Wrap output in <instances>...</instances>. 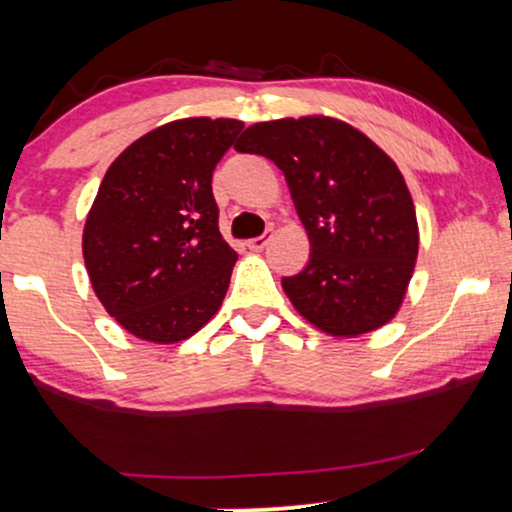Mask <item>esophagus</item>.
Returning a JSON list of instances; mask_svg holds the SVG:
<instances>
[{
    "label": "esophagus",
    "mask_w": 512,
    "mask_h": 512,
    "mask_svg": "<svg viewBox=\"0 0 512 512\" xmlns=\"http://www.w3.org/2000/svg\"><path fill=\"white\" fill-rule=\"evenodd\" d=\"M267 243H269V233H264V236L250 238V240H248V248H250V250H262Z\"/></svg>",
    "instance_id": "34e87169"
}]
</instances>
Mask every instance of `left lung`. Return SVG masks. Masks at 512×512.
<instances>
[{
	"mask_svg": "<svg viewBox=\"0 0 512 512\" xmlns=\"http://www.w3.org/2000/svg\"><path fill=\"white\" fill-rule=\"evenodd\" d=\"M236 149L281 168L308 231V267L281 279L293 308L332 337L387 325L419 255L416 209L397 163L327 115L257 122Z\"/></svg>",
	"mask_w": 512,
	"mask_h": 512,
	"instance_id": "obj_1",
	"label": "left lung"
}]
</instances>
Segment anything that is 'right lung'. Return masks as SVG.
<instances>
[{"label":"right lung","mask_w":512,"mask_h":512,"mask_svg":"<svg viewBox=\"0 0 512 512\" xmlns=\"http://www.w3.org/2000/svg\"><path fill=\"white\" fill-rule=\"evenodd\" d=\"M243 122L182 117L110 163L84 226L98 301L129 334L178 344L219 313L238 255L219 231L211 173Z\"/></svg>","instance_id":"add662e5"}]
</instances>
